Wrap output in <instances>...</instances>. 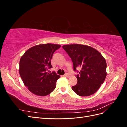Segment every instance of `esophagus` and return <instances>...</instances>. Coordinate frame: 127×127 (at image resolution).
I'll return each instance as SVG.
<instances>
[{
  "instance_id": "34e87169",
  "label": "esophagus",
  "mask_w": 127,
  "mask_h": 127,
  "mask_svg": "<svg viewBox=\"0 0 127 127\" xmlns=\"http://www.w3.org/2000/svg\"><path fill=\"white\" fill-rule=\"evenodd\" d=\"M64 75V76L67 77H70V75L69 74H68V73H66V74H65Z\"/></svg>"
}]
</instances>
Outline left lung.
I'll return each instance as SVG.
<instances>
[{
  "mask_svg": "<svg viewBox=\"0 0 127 127\" xmlns=\"http://www.w3.org/2000/svg\"><path fill=\"white\" fill-rule=\"evenodd\" d=\"M63 48L71 58L74 71L77 67L81 69L77 75V83L71 87L73 91L81 96L94 94L106 78L105 59L97 50L88 45L68 44Z\"/></svg>",
  "mask_w": 127,
  "mask_h": 127,
  "instance_id": "left-lung-1",
  "label": "left lung"
}]
</instances>
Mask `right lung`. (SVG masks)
<instances>
[{
    "label": "right lung",
    "mask_w": 127,
    "mask_h": 127,
    "mask_svg": "<svg viewBox=\"0 0 127 127\" xmlns=\"http://www.w3.org/2000/svg\"><path fill=\"white\" fill-rule=\"evenodd\" d=\"M60 47V45L51 43L36 45L21 57L19 72L24 84L33 94L44 96L55 89L60 76L47 70L52 68L53 53Z\"/></svg>",
    "instance_id": "1"
}]
</instances>
